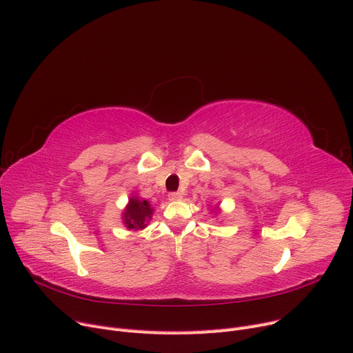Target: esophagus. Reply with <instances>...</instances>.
<instances>
[{"label":"esophagus","instance_id":"34e87169","mask_svg":"<svg viewBox=\"0 0 353 353\" xmlns=\"http://www.w3.org/2000/svg\"><path fill=\"white\" fill-rule=\"evenodd\" d=\"M180 199H181V194L179 192H173V193L168 194V201H172V202L180 201Z\"/></svg>","mask_w":353,"mask_h":353}]
</instances>
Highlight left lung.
I'll return each instance as SVG.
<instances>
[{
  "mask_svg": "<svg viewBox=\"0 0 353 353\" xmlns=\"http://www.w3.org/2000/svg\"><path fill=\"white\" fill-rule=\"evenodd\" d=\"M214 209H216V213H219V210H221V209H219V206H216Z\"/></svg>",
  "mask_w": 353,
  "mask_h": 353,
  "instance_id": "obj_1",
  "label": "left lung"
}]
</instances>
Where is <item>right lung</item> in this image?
I'll list each match as a JSON object with an SVG mask.
<instances>
[{
	"label": "right lung",
	"mask_w": 353,
	"mask_h": 353,
	"mask_svg": "<svg viewBox=\"0 0 353 353\" xmlns=\"http://www.w3.org/2000/svg\"><path fill=\"white\" fill-rule=\"evenodd\" d=\"M152 213H154V209L148 201L140 199L137 194H131L121 218L128 231H141L150 223Z\"/></svg>",
	"instance_id": "right-lung-1"
}]
</instances>
